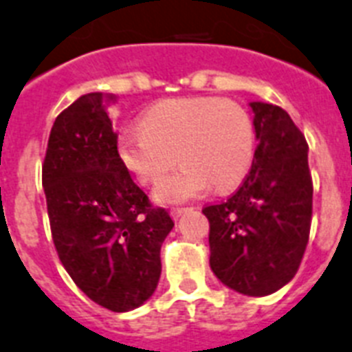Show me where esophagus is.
Instances as JSON below:
<instances>
[{"mask_svg":"<svg viewBox=\"0 0 352 352\" xmlns=\"http://www.w3.org/2000/svg\"><path fill=\"white\" fill-rule=\"evenodd\" d=\"M186 211H190V208H171V217L173 219H179V217L182 215V213H186Z\"/></svg>","mask_w":352,"mask_h":352,"instance_id":"esophagus-1","label":"esophagus"}]
</instances>
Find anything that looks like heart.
<instances>
[{
  "mask_svg": "<svg viewBox=\"0 0 352 352\" xmlns=\"http://www.w3.org/2000/svg\"><path fill=\"white\" fill-rule=\"evenodd\" d=\"M142 128L117 137L122 164L142 182L155 184L175 161L179 170L155 188V199L175 204L202 195L210 184L230 190L250 171L255 128L250 113L219 97H184L159 102L142 116Z\"/></svg>",
  "mask_w": 352,
  "mask_h": 352,
  "instance_id": "1",
  "label": "heart"
}]
</instances>
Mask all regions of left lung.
Returning <instances> with one entry per match:
<instances>
[{
	"instance_id": "8db88e82",
	"label": "left lung",
	"mask_w": 352,
	"mask_h": 352,
	"mask_svg": "<svg viewBox=\"0 0 352 352\" xmlns=\"http://www.w3.org/2000/svg\"><path fill=\"white\" fill-rule=\"evenodd\" d=\"M255 113V157L239 190L206 206L210 265L222 284L248 296L284 287L300 267L309 241L313 179L307 142L289 113L250 102Z\"/></svg>"
}]
</instances>
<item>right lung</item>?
Here are the masks:
<instances>
[{"instance_id":"obj_1","label":"right lung","mask_w":352,"mask_h":352,"mask_svg":"<svg viewBox=\"0 0 352 352\" xmlns=\"http://www.w3.org/2000/svg\"><path fill=\"white\" fill-rule=\"evenodd\" d=\"M102 99L101 92L81 96L56 117L43 188L68 275L96 304L126 313L153 295L173 221L131 181Z\"/></svg>"}]
</instances>
